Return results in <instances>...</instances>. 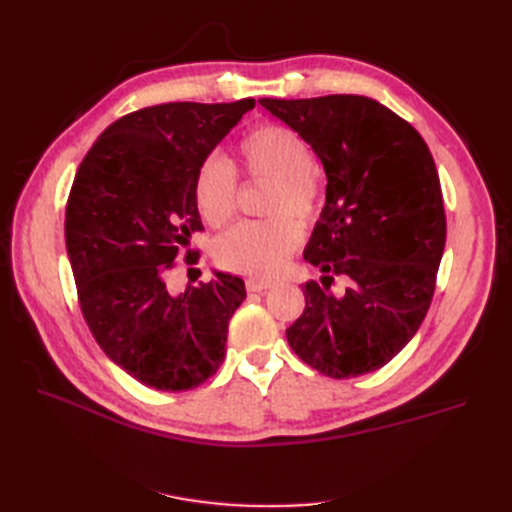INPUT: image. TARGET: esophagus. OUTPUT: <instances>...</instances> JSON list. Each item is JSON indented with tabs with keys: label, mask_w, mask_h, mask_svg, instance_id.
I'll use <instances>...</instances> for the list:
<instances>
[{
	"label": "esophagus",
	"mask_w": 512,
	"mask_h": 512,
	"mask_svg": "<svg viewBox=\"0 0 512 512\" xmlns=\"http://www.w3.org/2000/svg\"><path fill=\"white\" fill-rule=\"evenodd\" d=\"M273 282H265V280H256V277H250V280L245 282V288L250 292H262V290H269L273 288Z\"/></svg>",
	"instance_id": "obj_1"
}]
</instances>
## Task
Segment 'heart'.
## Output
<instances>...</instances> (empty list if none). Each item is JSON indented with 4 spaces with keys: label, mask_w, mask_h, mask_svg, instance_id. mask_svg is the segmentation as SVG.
Returning <instances> with one entry per match:
<instances>
[{
    "label": "heart",
    "mask_w": 512,
    "mask_h": 512,
    "mask_svg": "<svg viewBox=\"0 0 512 512\" xmlns=\"http://www.w3.org/2000/svg\"><path fill=\"white\" fill-rule=\"evenodd\" d=\"M243 168L254 179L275 181L269 211L280 215L271 222H243L215 243V260L224 269L252 277H273L303 239L297 221L282 216L290 212L309 224L320 213L322 179L312 166V151L303 138L286 126L267 123L252 130L239 147ZM194 198L203 218L226 224L237 209V173L218 153L198 166Z\"/></svg>",
    "instance_id": "heart-1"
}]
</instances>
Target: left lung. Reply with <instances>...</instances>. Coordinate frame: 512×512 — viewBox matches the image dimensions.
Returning a JSON list of instances; mask_svg holds the SVG:
<instances>
[{
    "mask_svg": "<svg viewBox=\"0 0 512 512\" xmlns=\"http://www.w3.org/2000/svg\"><path fill=\"white\" fill-rule=\"evenodd\" d=\"M312 147L327 175L320 220L303 258L333 295L305 282V309L288 344L329 378H356L389 363L421 327L446 243L436 164L423 136L365 96L258 100Z\"/></svg>",
    "mask_w": 512,
    "mask_h": 512,
    "instance_id": "left-lung-1",
    "label": "left lung"
}]
</instances>
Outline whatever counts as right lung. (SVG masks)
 Segmentation results:
<instances>
[{
  "label": "right lung",
  "instance_id": "obj_1",
  "mask_svg": "<svg viewBox=\"0 0 512 512\" xmlns=\"http://www.w3.org/2000/svg\"><path fill=\"white\" fill-rule=\"evenodd\" d=\"M254 104L141 108L111 123L76 170L66 250L83 316L108 359L151 389H196L224 361L241 277L213 269L211 282L179 294L166 277L203 228L198 166Z\"/></svg>",
  "mask_w": 512,
  "mask_h": 512
}]
</instances>
